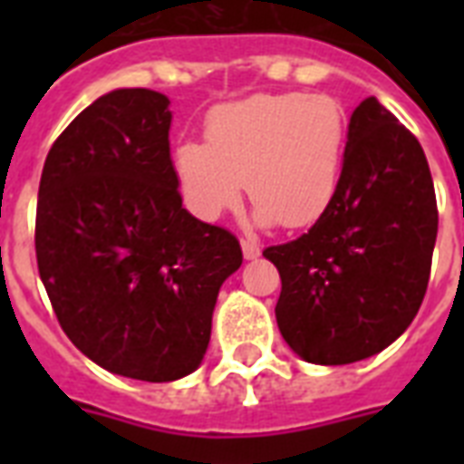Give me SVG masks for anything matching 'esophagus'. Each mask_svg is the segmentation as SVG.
<instances>
[{"mask_svg":"<svg viewBox=\"0 0 464 464\" xmlns=\"http://www.w3.org/2000/svg\"><path fill=\"white\" fill-rule=\"evenodd\" d=\"M240 247H243V257H246V260H257V257H260V246H257L255 240L243 238L240 240Z\"/></svg>","mask_w":464,"mask_h":464,"instance_id":"obj_1","label":"esophagus"}]
</instances>
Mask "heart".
Returning a JSON list of instances; mask_svg holds the SVG:
<instances>
[{"instance_id":"obj_1","label":"heart","mask_w":464,"mask_h":464,"mask_svg":"<svg viewBox=\"0 0 464 464\" xmlns=\"http://www.w3.org/2000/svg\"><path fill=\"white\" fill-rule=\"evenodd\" d=\"M346 141L344 108L334 98L257 93L217 105L204 120V144L175 147V182L189 214L202 221L236 209L247 182L260 224L304 228L337 195Z\"/></svg>"}]
</instances>
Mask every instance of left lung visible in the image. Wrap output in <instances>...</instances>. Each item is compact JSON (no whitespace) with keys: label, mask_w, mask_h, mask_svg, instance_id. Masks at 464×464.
Wrapping results in <instances>:
<instances>
[{"label":"left lung","mask_w":464,"mask_h":464,"mask_svg":"<svg viewBox=\"0 0 464 464\" xmlns=\"http://www.w3.org/2000/svg\"><path fill=\"white\" fill-rule=\"evenodd\" d=\"M436 233L424 149L378 98L361 101L330 209L301 238L262 253L282 276L275 313L286 344L320 366L392 344L424 301Z\"/></svg>","instance_id":"left-lung-1"}]
</instances>
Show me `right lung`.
I'll return each instance as SVG.
<instances>
[{"mask_svg": "<svg viewBox=\"0 0 464 464\" xmlns=\"http://www.w3.org/2000/svg\"><path fill=\"white\" fill-rule=\"evenodd\" d=\"M168 105L151 89L96 98L50 149L35 214L38 272L64 334L147 382L199 368L218 289L243 265L233 233L182 207Z\"/></svg>", "mask_w": 464, "mask_h": 464, "instance_id": "right-lung-1", "label": "right lung"}]
</instances>
